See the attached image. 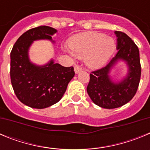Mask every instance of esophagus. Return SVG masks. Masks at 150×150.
Returning a JSON list of instances; mask_svg holds the SVG:
<instances>
[{"instance_id": "esophagus-1", "label": "esophagus", "mask_w": 150, "mask_h": 150, "mask_svg": "<svg viewBox=\"0 0 150 150\" xmlns=\"http://www.w3.org/2000/svg\"><path fill=\"white\" fill-rule=\"evenodd\" d=\"M83 70V68H82L81 66L79 65H76L75 67H74V71H75V73L76 74H78V73H79L80 71Z\"/></svg>"}]
</instances>
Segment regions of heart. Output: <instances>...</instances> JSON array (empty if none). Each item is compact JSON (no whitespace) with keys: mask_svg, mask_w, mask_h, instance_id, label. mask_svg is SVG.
Wrapping results in <instances>:
<instances>
[{"mask_svg":"<svg viewBox=\"0 0 150 150\" xmlns=\"http://www.w3.org/2000/svg\"><path fill=\"white\" fill-rule=\"evenodd\" d=\"M66 51L73 57H85L87 65L92 68L104 66L116 50V41L98 32H84L73 36Z\"/></svg>","mask_w":150,"mask_h":150,"instance_id":"1","label":"heart"}]
</instances>
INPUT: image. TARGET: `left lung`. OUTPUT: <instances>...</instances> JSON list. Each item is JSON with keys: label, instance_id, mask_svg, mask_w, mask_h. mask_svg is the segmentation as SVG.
<instances>
[{"label": "left lung", "instance_id": "8db88e82", "mask_svg": "<svg viewBox=\"0 0 150 150\" xmlns=\"http://www.w3.org/2000/svg\"><path fill=\"white\" fill-rule=\"evenodd\" d=\"M117 37L116 55L105 67L92 71L87 86L90 98L96 105L106 109H114L123 106L133 98L140 83L141 66L137 45L122 31H115ZM127 62V76L118 83L112 82L109 76L111 68L118 60Z\"/></svg>", "mask_w": 150, "mask_h": 150}]
</instances>
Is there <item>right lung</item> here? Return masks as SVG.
<instances>
[{"mask_svg": "<svg viewBox=\"0 0 150 150\" xmlns=\"http://www.w3.org/2000/svg\"><path fill=\"white\" fill-rule=\"evenodd\" d=\"M57 32L50 26L31 28L18 38L10 52V79L18 99L24 104L43 109L56 104L74 76L73 67H63L52 59L43 66L30 62L28 50L33 41L49 40Z\"/></svg>", "mask_w": 150, "mask_h": 150, "instance_id": "add662e5", "label": "right lung"}]
</instances>
